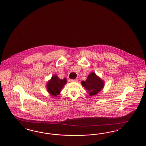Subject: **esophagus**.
Instances as JSON below:
<instances>
[{
    "label": "esophagus",
    "mask_w": 146,
    "mask_h": 146,
    "mask_svg": "<svg viewBox=\"0 0 146 146\" xmlns=\"http://www.w3.org/2000/svg\"><path fill=\"white\" fill-rule=\"evenodd\" d=\"M71 82H78V80H77V79H75V80H71Z\"/></svg>",
    "instance_id": "obj_1"
}]
</instances>
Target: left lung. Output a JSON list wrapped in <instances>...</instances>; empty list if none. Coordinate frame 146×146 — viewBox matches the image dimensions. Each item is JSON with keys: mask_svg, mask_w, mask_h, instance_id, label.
<instances>
[{"mask_svg": "<svg viewBox=\"0 0 146 146\" xmlns=\"http://www.w3.org/2000/svg\"><path fill=\"white\" fill-rule=\"evenodd\" d=\"M81 84L91 96L97 94L103 89L104 82L93 72L90 74L86 80L82 81Z\"/></svg>", "mask_w": 146, "mask_h": 146, "instance_id": "1", "label": "left lung"}]
</instances>
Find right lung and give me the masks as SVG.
<instances>
[{"label": "right lung", "mask_w": 146, "mask_h": 146, "mask_svg": "<svg viewBox=\"0 0 146 146\" xmlns=\"http://www.w3.org/2000/svg\"><path fill=\"white\" fill-rule=\"evenodd\" d=\"M66 83V79H60L56 75H53L51 80L47 82V89L52 96L56 97L60 94L62 89Z\"/></svg>", "instance_id": "right-lung-1"}]
</instances>
